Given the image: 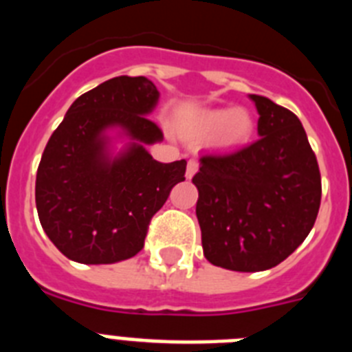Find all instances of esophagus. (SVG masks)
Masks as SVG:
<instances>
[{"label":"esophagus","mask_w":352,"mask_h":352,"mask_svg":"<svg viewBox=\"0 0 352 352\" xmlns=\"http://www.w3.org/2000/svg\"><path fill=\"white\" fill-rule=\"evenodd\" d=\"M197 169H199V160L197 158H190V160H188V164H186V178L190 179L192 176L197 173Z\"/></svg>","instance_id":"1"}]
</instances>
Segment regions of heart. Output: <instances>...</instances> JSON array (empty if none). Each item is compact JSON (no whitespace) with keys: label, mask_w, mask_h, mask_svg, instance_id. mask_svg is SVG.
Returning a JSON list of instances; mask_svg holds the SVG:
<instances>
[{"label":"heart","mask_w":352,"mask_h":352,"mask_svg":"<svg viewBox=\"0 0 352 352\" xmlns=\"http://www.w3.org/2000/svg\"><path fill=\"white\" fill-rule=\"evenodd\" d=\"M220 132L223 144H241L252 138L254 118L247 109H219L201 114L192 121L186 133L190 138H211Z\"/></svg>","instance_id":"1"}]
</instances>
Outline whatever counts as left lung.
<instances>
[{
  "label": "left lung",
  "instance_id": "8db88e82",
  "mask_svg": "<svg viewBox=\"0 0 352 352\" xmlns=\"http://www.w3.org/2000/svg\"><path fill=\"white\" fill-rule=\"evenodd\" d=\"M250 98L261 138L203 155L192 178L204 257L232 272H264L287 259L321 206V173L301 121L266 96Z\"/></svg>",
  "mask_w": 352,
  "mask_h": 352
}]
</instances>
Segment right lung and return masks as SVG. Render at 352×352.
Instances as JSON below:
<instances>
[{"label": "right lung", "instance_id": "right-lung-1", "mask_svg": "<svg viewBox=\"0 0 352 352\" xmlns=\"http://www.w3.org/2000/svg\"><path fill=\"white\" fill-rule=\"evenodd\" d=\"M157 100V86L146 77H114L80 95L52 132L35 201L43 231L68 259L111 264L133 257L153 214L185 182V160L162 164L144 148L164 138L148 118ZM109 126L134 141L118 157L108 155Z\"/></svg>", "mask_w": 352, "mask_h": 352}]
</instances>
